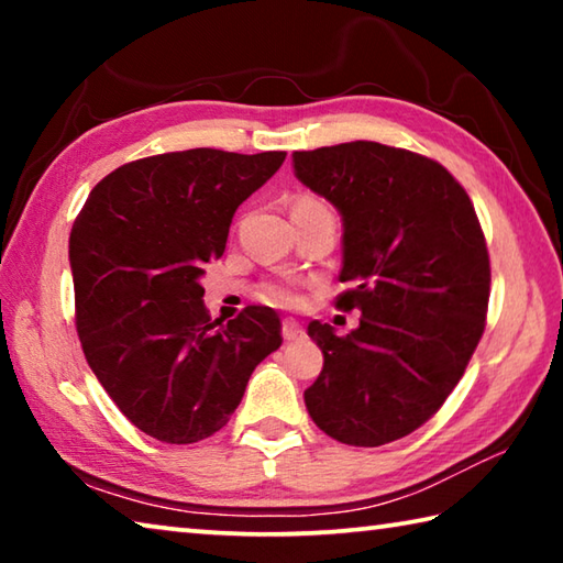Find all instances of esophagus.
<instances>
[{"instance_id":"esophagus-1","label":"esophagus","mask_w":563,"mask_h":563,"mask_svg":"<svg viewBox=\"0 0 563 563\" xmlns=\"http://www.w3.org/2000/svg\"><path fill=\"white\" fill-rule=\"evenodd\" d=\"M302 335H305V330L298 320H292V318L283 320V340L292 342V340H300Z\"/></svg>"}]
</instances>
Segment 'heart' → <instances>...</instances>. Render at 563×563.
I'll return each instance as SVG.
<instances>
[{
	"label": "heart",
	"instance_id": "obj_1",
	"mask_svg": "<svg viewBox=\"0 0 563 563\" xmlns=\"http://www.w3.org/2000/svg\"><path fill=\"white\" fill-rule=\"evenodd\" d=\"M316 208H325L328 211V206L312 196H302V198H298V203H295V211H316ZM261 295H263V300L278 305V308H295V305L300 302V290L295 280L268 283L261 290Z\"/></svg>",
	"mask_w": 563,
	"mask_h": 563
}]
</instances>
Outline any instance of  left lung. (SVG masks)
<instances>
[{"instance_id": "left-lung-1", "label": "left lung", "mask_w": 563, "mask_h": 563, "mask_svg": "<svg viewBox=\"0 0 563 563\" xmlns=\"http://www.w3.org/2000/svg\"><path fill=\"white\" fill-rule=\"evenodd\" d=\"M302 186L342 218L338 305L360 325L340 338L312 320L322 373L305 407L322 432L379 446L415 432L444 405L484 332L489 253L466 190L432 158L350 141L295 151Z\"/></svg>"}]
</instances>
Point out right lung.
Returning a JSON list of instances; mask_svg holds the SVG:
<instances>
[{"label":"right lung","instance_id":"1","mask_svg":"<svg viewBox=\"0 0 563 563\" xmlns=\"http://www.w3.org/2000/svg\"><path fill=\"white\" fill-rule=\"evenodd\" d=\"M283 161L285 151L218 148L139 158L101 178L76 216L69 263L84 355L158 442L221 430L258 362L280 347L278 312L247 305L223 325L208 316L201 278L223 255L238 206Z\"/></svg>","mask_w":563,"mask_h":563}]
</instances>
